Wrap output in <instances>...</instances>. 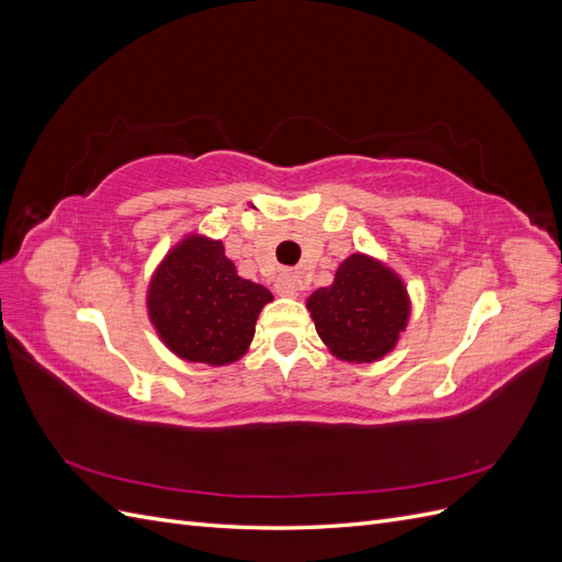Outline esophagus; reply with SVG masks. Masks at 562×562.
Here are the masks:
<instances>
[{
	"label": "esophagus",
	"mask_w": 562,
	"mask_h": 562,
	"mask_svg": "<svg viewBox=\"0 0 562 562\" xmlns=\"http://www.w3.org/2000/svg\"><path fill=\"white\" fill-rule=\"evenodd\" d=\"M302 291V277L297 271H283V274L277 279V293L285 297H297Z\"/></svg>",
	"instance_id": "34e87169"
}]
</instances>
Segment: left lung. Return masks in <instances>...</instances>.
Wrapping results in <instances>:
<instances>
[{"label":"left lung","instance_id":"obj_1","mask_svg":"<svg viewBox=\"0 0 562 562\" xmlns=\"http://www.w3.org/2000/svg\"><path fill=\"white\" fill-rule=\"evenodd\" d=\"M321 342L345 363H375L396 349L413 300L396 269L366 252L339 262L330 285L307 297Z\"/></svg>","mask_w":562,"mask_h":562}]
</instances>
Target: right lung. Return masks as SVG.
Returning a JSON list of instances; mask_svg holds the SVG:
<instances>
[{
    "instance_id": "add662e5",
    "label": "right lung",
    "mask_w": 562,
    "mask_h": 562,
    "mask_svg": "<svg viewBox=\"0 0 562 562\" xmlns=\"http://www.w3.org/2000/svg\"><path fill=\"white\" fill-rule=\"evenodd\" d=\"M265 285L236 274L220 239L187 232L147 283V316L164 347L187 363L229 366L248 351Z\"/></svg>"
}]
</instances>
